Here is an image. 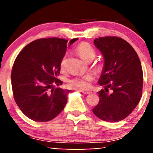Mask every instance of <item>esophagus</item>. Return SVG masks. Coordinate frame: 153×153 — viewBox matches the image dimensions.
<instances>
[{"instance_id": "obj_1", "label": "esophagus", "mask_w": 153, "mask_h": 153, "mask_svg": "<svg viewBox=\"0 0 153 153\" xmlns=\"http://www.w3.org/2000/svg\"><path fill=\"white\" fill-rule=\"evenodd\" d=\"M80 91L85 94H89L91 93V91H90L89 90H86V89H80Z\"/></svg>"}]
</instances>
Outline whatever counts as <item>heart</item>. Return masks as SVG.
<instances>
[{"mask_svg":"<svg viewBox=\"0 0 153 153\" xmlns=\"http://www.w3.org/2000/svg\"><path fill=\"white\" fill-rule=\"evenodd\" d=\"M77 52L78 53L80 56L84 61L87 62L89 59H94L95 57L96 53L94 49L86 42H82L79 44L77 47ZM64 66V59L62 60L60 63L61 69H63ZM94 76L91 74L83 75V76L78 77V78H72L70 81V83L72 86H77V87L86 89L90 86V81L93 79Z\"/></svg>","mask_w":153,"mask_h":153,"instance_id":"obj_1","label":"heart"}]
</instances>
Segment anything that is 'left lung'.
Instances as JSON below:
<instances>
[{
  "instance_id": "8db88e82",
  "label": "left lung",
  "mask_w": 153,
  "mask_h": 153,
  "mask_svg": "<svg viewBox=\"0 0 153 153\" xmlns=\"http://www.w3.org/2000/svg\"><path fill=\"white\" fill-rule=\"evenodd\" d=\"M94 44L104 59L98 83L105 89L97 92L100 101L92 111L104 121L120 122L134 110L141 100L143 87L141 62L131 45L120 37L96 38Z\"/></svg>"
}]
</instances>
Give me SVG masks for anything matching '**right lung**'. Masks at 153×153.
<instances>
[{
	"label": "right lung",
	"instance_id": "add662e5",
	"mask_svg": "<svg viewBox=\"0 0 153 153\" xmlns=\"http://www.w3.org/2000/svg\"><path fill=\"white\" fill-rule=\"evenodd\" d=\"M78 39H36L27 45L16 58L11 80L16 103L27 117L36 122H48L63 111L71 90L55 88L60 63L67 48Z\"/></svg>",
	"mask_w": 153,
	"mask_h": 153
}]
</instances>
